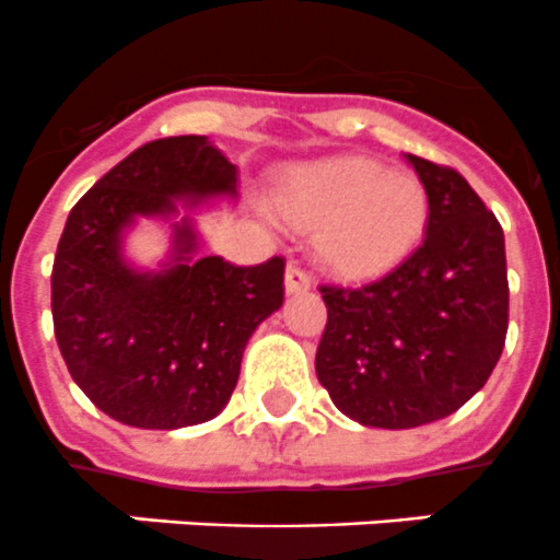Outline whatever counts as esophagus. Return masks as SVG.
<instances>
[{"label":"esophagus","mask_w":560,"mask_h":560,"mask_svg":"<svg viewBox=\"0 0 560 560\" xmlns=\"http://www.w3.org/2000/svg\"><path fill=\"white\" fill-rule=\"evenodd\" d=\"M284 287L287 295H303V292L312 290V279H308L306 270H301L295 262H290L284 273Z\"/></svg>","instance_id":"34e87169"}]
</instances>
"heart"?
I'll use <instances>...</instances> for the list:
<instances>
[{
	"mask_svg": "<svg viewBox=\"0 0 560 560\" xmlns=\"http://www.w3.org/2000/svg\"><path fill=\"white\" fill-rule=\"evenodd\" d=\"M270 208L295 230H314V254L338 279H374L398 268L431 217L417 175L369 156H327L290 167Z\"/></svg>",
	"mask_w": 560,
	"mask_h": 560,
	"instance_id": "obj_1",
	"label": "heart"
}]
</instances>
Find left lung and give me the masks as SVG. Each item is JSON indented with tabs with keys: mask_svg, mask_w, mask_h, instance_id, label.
Masks as SVG:
<instances>
[{
	"mask_svg": "<svg viewBox=\"0 0 560 560\" xmlns=\"http://www.w3.org/2000/svg\"><path fill=\"white\" fill-rule=\"evenodd\" d=\"M431 200L425 241L382 279L319 287L316 376L369 428L428 425L482 389L510 325L504 230L453 167L406 154Z\"/></svg>",
	"mask_w": 560,
	"mask_h": 560,
	"instance_id": "8db88e82",
	"label": "left lung"
}]
</instances>
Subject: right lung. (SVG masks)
I'll return each instance as SVG.
<instances>
[{
  "mask_svg": "<svg viewBox=\"0 0 560 560\" xmlns=\"http://www.w3.org/2000/svg\"><path fill=\"white\" fill-rule=\"evenodd\" d=\"M238 167L206 135L151 140L107 171L70 211L50 273L56 343L75 385L107 417L175 431L208 422L238 385L244 349L284 303V259L241 268L200 257L191 219L173 222L162 270L124 259V233L235 197Z\"/></svg>",
  "mask_w": 560,
  "mask_h": 560,
  "instance_id": "1",
  "label": "right lung"
}]
</instances>
